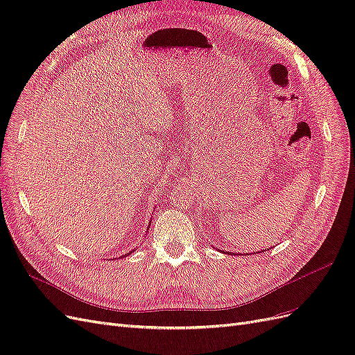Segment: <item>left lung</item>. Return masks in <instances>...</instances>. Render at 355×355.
Segmentation results:
<instances>
[{
    "label": "left lung",
    "instance_id": "8db88e82",
    "mask_svg": "<svg viewBox=\"0 0 355 355\" xmlns=\"http://www.w3.org/2000/svg\"><path fill=\"white\" fill-rule=\"evenodd\" d=\"M259 253H261V252H259Z\"/></svg>",
    "mask_w": 355,
    "mask_h": 355
}]
</instances>
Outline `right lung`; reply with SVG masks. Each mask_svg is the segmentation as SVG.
Listing matches in <instances>:
<instances>
[{
  "mask_svg": "<svg viewBox=\"0 0 355 355\" xmlns=\"http://www.w3.org/2000/svg\"><path fill=\"white\" fill-rule=\"evenodd\" d=\"M128 254H130V253H125V254H123V256H128Z\"/></svg>",
  "mask_w": 355,
  "mask_h": 355,
  "instance_id": "1",
  "label": "right lung"
}]
</instances>
